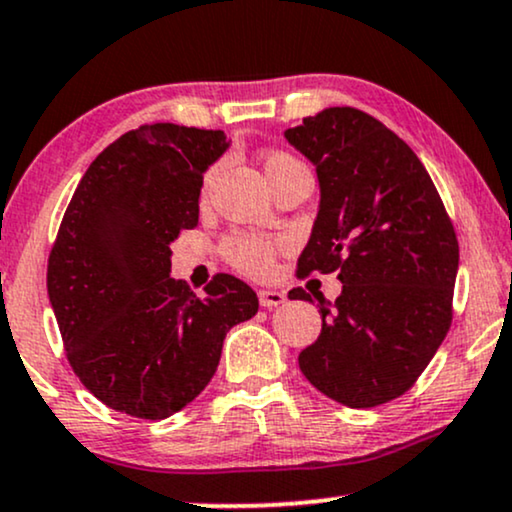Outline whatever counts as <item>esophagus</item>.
Returning <instances> with one entry per match:
<instances>
[{
  "instance_id": "esophagus-1",
  "label": "esophagus",
  "mask_w": 512,
  "mask_h": 512,
  "mask_svg": "<svg viewBox=\"0 0 512 512\" xmlns=\"http://www.w3.org/2000/svg\"><path fill=\"white\" fill-rule=\"evenodd\" d=\"M283 302H286V295L278 293V290H260V304L264 309L281 307Z\"/></svg>"
}]
</instances>
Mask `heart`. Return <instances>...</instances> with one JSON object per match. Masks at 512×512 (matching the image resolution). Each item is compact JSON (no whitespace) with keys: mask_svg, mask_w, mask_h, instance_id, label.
<instances>
[{"mask_svg":"<svg viewBox=\"0 0 512 512\" xmlns=\"http://www.w3.org/2000/svg\"><path fill=\"white\" fill-rule=\"evenodd\" d=\"M300 167H304L300 160L286 151H271L264 155V172H267L269 184L274 179L283 177V174L300 170ZM276 250H278V243L267 241V238H260V236H252V234L229 236L222 245L226 262L250 276L269 274L271 264H274Z\"/></svg>","mask_w":512,"mask_h":512,"instance_id":"1","label":"heart"}]
</instances>
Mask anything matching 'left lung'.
I'll use <instances>...</instances> for the list:
<instances>
[{
  "mask_svg": "<svg viewBox=\"0 0 512 512\" xmlns=\"http://www.w3.org/2000/svg\"><path fill=\"white\" fill-rule=\"evenodd\" d=\"M321 186L297 278L338 271L342 293L321 304V335L300 371L349 409L409 392L451 326L458 241L428 170L392 129L338 106L286 129ZM290 300L312 297L302 288Z\"/></svg>",
  "mask_w": 512,
  "mask_h": 512,
  "instance_id": "obj_1",
  "label": "left lung"
}]
</instances>
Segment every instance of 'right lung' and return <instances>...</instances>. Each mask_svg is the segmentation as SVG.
I'll return each instance as SVG.
<instances>
[{
	"label": "right lung",
	"mask_w": 512,
	"mask_h": 512,
	"mask_svg": "<svg viewBox=\"0 0 512 512\" xmlns=\"http://www.w3.org/2000/svg\"><path fill=\"white\" fill-rule=\"evenodd\" d=\"M222 129L155 122L96 155L49 252L47 290L66 357L115 411L163 420L217 371L226 333L257 314L255 290L217 274L196 297L170 276V243L198 224Z\"/></svg>",
	"instance_id": "obj_1"
}]
</instances>
